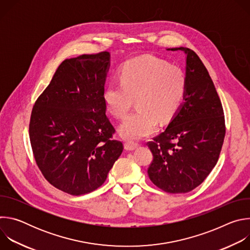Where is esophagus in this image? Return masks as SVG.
Instances as JSON below:
<instances>
[{
  "label": "esophagus",
  "instance_id": "esophagus-1",
  "mask_svg": "<svg viewBox=\"0 0 250 250\" xmlns=\"http://www.w3.org/2000/svg\"><path fill=\"white\" fill-rule=\"evenodd\" d=\"M138 147V145L135 144V142H131V141H126L125 144V148L128 151H132L134 149H136Z\"/></svg>",
  "mask_w": 250,
  "mask_h": 250
}]
</instances>
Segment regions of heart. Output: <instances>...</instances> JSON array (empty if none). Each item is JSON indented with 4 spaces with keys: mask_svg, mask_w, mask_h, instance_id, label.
Masks as SVG:
<instances>
[{
    "mask_svg": "<svg viewBox=\"0 0 250 250\" xmlns=\"http://www.w3.org/2000/svg\"><path fill=\"white\" fill-rule=\"evenodd\" d=\"M120 82L106 84L103 93L108 111L124 118L135 99L137 110L120 126L128 140L145 138L157 129L158 121H170L184 100L187 79L184 71L151 55L131 58L120 69Z\"/></svg>",
    "mask_w": 250,
    "mask_h": 250,
    "instance_id": "heart-1",
    "label": "heart"
}]
</instances>
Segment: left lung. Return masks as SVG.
I'll use <instances>...</instances> for the list:
<instances>
[{
    "label": "left lung",
    "instance_id": "left-lung-1",
    "mask_svg": "<svg viewBox=\"0 0 250 250\" xmlns=\"http://www.w3.org/2000/svg\"><path fill=\"white\" fill-rule=\"evenodd\" d=\"M167 50L185 53L187 89L166 129L148 144L153 160L147 173L161 190L181 194L202 184L216 166L226 134L225 116L215 85L199 56L187 47Z\"/></svg>",
    "mask_w": 250,
    "mask_h": 250
}]
</instances>
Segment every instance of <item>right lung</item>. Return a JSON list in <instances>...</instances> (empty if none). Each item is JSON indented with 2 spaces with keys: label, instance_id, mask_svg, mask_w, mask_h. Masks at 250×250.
<instances>
[{
  "label": "right lung",
  "instance_id": "add662e5",
  "mask_svg": "<svg viewBox=\"0 0 250 250\" xmlns=\"http://www.w3.org/2000/svg\"><path fill=\"white\" fill-rule=\"evenodd\" d=\"M111 54L65 59L35 102L29 122L33 155L45 179L73 196L98 189L124 146L103 99Z\"/></svg>",
  "mask_w": 250,
  "mask_h": 250
}]
</instances>
